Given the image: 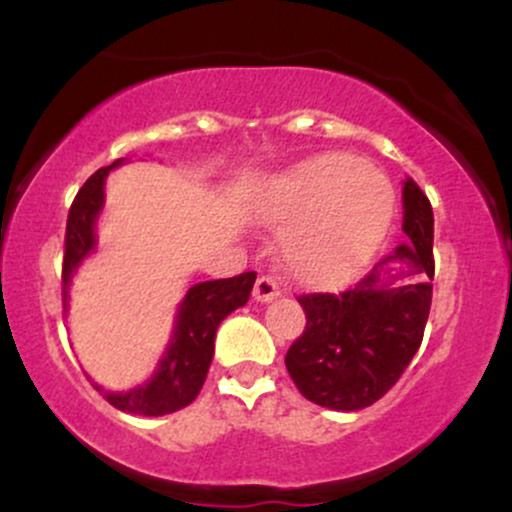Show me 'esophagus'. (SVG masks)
Returning <instances> with one entry per match:
<instances>
[{
	"label": "esophagus",
	"instance_id": "obj_1",
	"mask_svg": "<svg viewBox=\"0 0 512 512\" xmlns=\"http://www.w3.org/2000/svg\"><path fill=\"white\" fill-rule=\"evenodd\" d=\"M279 293H281L279 284H276L272 276H260V279L255 281V291H252V296H255V301L269 303V301H274Z\"/></svg>",
	"mask_w": 512,
	"mask_h": 512
}]
</instances>
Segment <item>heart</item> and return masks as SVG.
<instances>
[{"label": "heart", "instance_id": "obj_1", "mask_svg": "<svg viewBox=\"0 0 512 512\" xmlns=\"http://www.w3.org/2000/svg\"><path fill=\"white\" fill-rule=\"evenodd\" d=\"M269 221L286 223L281 252L305 284L351 279L392 216V185L380 170L349 154H322L291 168L262 202Z\"/></svg>", "mask_w": 512, "mask_h": 512}]
</instances>
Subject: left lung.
I'll return each instance as SVG.
<instances>
[{"instance_id": "1", "label": "left lung", "mask_w": 512, "mask_h": 512, "mask_svg": "<svg viewBox=\"0 0 512 512\" xmlns=\"http://www.w3.org/2000/svg\"><path fill=\"white\" fill-rule=\"evenodd\" d=\"M402 202L407 243L351 289L298 296L305 330L286 351V370L301 395L320 407L356 411L378 402L402 378L424 339L436 272L433 209L409 178ZM392 263L415 281L390 287L380 280L379 272Z\"/></svg>"}]
</instances>
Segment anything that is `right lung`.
Wrapping results in <instances>:
<instances>
[{"label":"right lung","mask_w":512,"mask_h":512,"mask_svg":"<svg viewBox=\"0 0 512 512\" xmlns=\"http://www.w3.org/2000/svg\"><path fill=\"white\" fill-rule=\"evenodd\" d=\"M117 158L113 166L96 170L76 192L67 216L64 233V260H62V301L67 305V289L74 269L96 248V219L103 207V182L110 168L120 166ZM255 272H243L231 279L202 281L187 291L175 322L173 339L163 354L158 370L149 383L134 387L129 392H105L101 385H93L115 409L127 414L163 416L173 414L192 402L207 380V370L214 358V337L221 320L231 315L240 305L248 303Z\"/></svg>","instance_id":"add662e5"}]
</instances>
